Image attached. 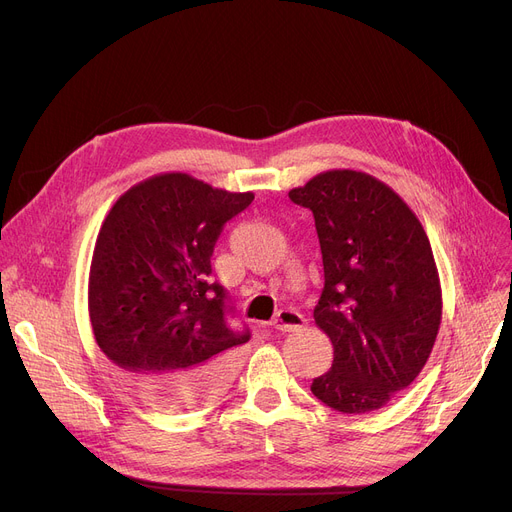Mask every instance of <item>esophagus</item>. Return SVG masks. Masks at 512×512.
Wrapping results in <instances>:
<instances>
[{"label": "esophagus", "mask_w": 512, "mask_h": 512, "mask_svg": "<svg viewBox=\"0 0 512 512\" xmlns=\"http://www.w3.org/2000/svg\"><path fill=\"white\" fill-rule=\"evenodd\" d=\"M303 326H305V317L299 311H292V309H282L274 319V328L280 332H297Z\"/></svg>", "instance_id": "obj_1"}]
</instances>
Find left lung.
Segmentation results:
<instances>
[{
    "label": "left lung",
    "mask_w": 512,
    "mask_h": 512,
    "mask_svg": "<svg viewBox=\"0 0 512 512\" xmlns=\"http://www.w3.org/2000/svg\"><path fill=\"white\" fill-rule=\"evenodd\" d=\"M288 197L311 209L324 261L313 317L334 361L311 392L340 413L378 411L411 386L440 330L442 288L427 234L409 205L365 172L317 174Z\"/></svg>",
    "instance_id": "obj_1"
}]
</instances>
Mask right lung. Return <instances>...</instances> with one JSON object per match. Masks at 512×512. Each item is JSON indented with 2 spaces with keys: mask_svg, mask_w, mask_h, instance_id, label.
I'll list each match as a JSON object with an SVG mask.
<instances>
[{
  "mask_svg": "<svg viewBox=\"0 0 512 512\" xmlns=\"http://www.w3.org/2000/svg\"><path fill=\"white\" fill-rule=\"evenodd\" d=\"M253 199L159 174L126 191L99 230L89 274L95 340L159 409L205 407L232 384L251 332L228 326L234 309L211 278V255L226 222Z\"/></svg>",
  "mask_w": 512,
  "mask_h": 512,
  "instance_id": "add662e5",
  "label": "right lung"
}]
</instances>
